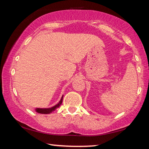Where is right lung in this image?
Returning a JSON list of instances; mask_svg holds the SVG:
<instances>
[{
  "instance_id": "1",
  "label": "right lung",
  "mask_w": 149,
  "mask_h": 149,
  "mask_svg": "<svg viewBox=\"0 0 149 149\" xmlns=\"http://www.w3.org/2000/svg\"><path fill=\"white\" fill-rule=\"evenodd\" d=\"M63 96L61 98V99L59 101V102L56 104V105H54V107H50V108H36L35 109V110L36 111V112L37 113H39V114H50V113H52L53 111H54L56 109V108H58L60 105H61L62 102V99H63Z\"/></svg>"
}]
</instances>
